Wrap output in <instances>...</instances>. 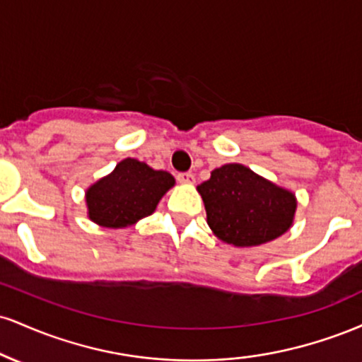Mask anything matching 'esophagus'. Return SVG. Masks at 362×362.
Segmentation results:
<instances>
[{
	"label": "esophagus",
	"instance_id": "obj_1",
	"mask_svg": "<svg viewBox=\"0 0 362 362\" xmlns=\"http://www.w3.org/2000/svg\"><path fill=\"white\" fill-rule=\"evenodd\" d=\"M177 180L180 182V184H194L195 177L194 173L190 172H182V173H177Z\"/></svg>",
	"mask_w": 362,
	"mask_h": 362
}]
</instances>
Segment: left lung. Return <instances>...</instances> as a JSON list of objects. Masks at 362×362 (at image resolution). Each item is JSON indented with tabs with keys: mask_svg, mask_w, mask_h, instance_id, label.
<instances>
[{
	"mask_svg": "<svg viewBox=\"0 0 362 362\" xmlns=\"http://www.w3.org/2000/svg\"><path fill=\"white\" fill-rule=\"evenodd\" d=\"M197 190L209 228L235 247H255L286 233L296 211L293 192L238 163L213 170Z\"/></svg>",
	"mask_w": 362,
	"mask_h": 362,
	"instance_id": "left-lung-1",
	"label": "left lung"
}]
</instances>
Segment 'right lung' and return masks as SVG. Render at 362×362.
I'll use <instances>...</instances> for the list:
<instances>
[{
  "mask_svg": "<svg viewBox=\"0 0 362 362\" xmlns=\"http://www.w3.org/2000/svg\"><path fill=\"white\" fill-rule=\"evenodd\" d=\"M175 178L163 170L149 168L143 161L126 158L110 175L86 190L88 216L105 228H126L156 209Z\"/></svg>",
  "mask_w": 362,
  "mask_h": 362,
  "instance_id": "1",
  "label": "right lung"
}]
</instances>
